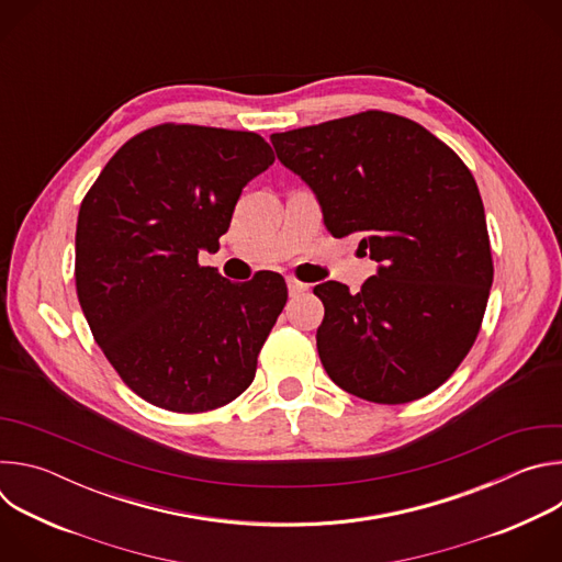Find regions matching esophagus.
<instances>
[{
  "label": "esophagus",
  "instance_id": "esophagus-1",
  "mask_svg": "<svg viewBox=\"0 0 562 562\" xmlns=\"http://www.w3.org/2000/svg\"><path fill=\"white\" fill-rule=\"evenodd\" d=\"M286 286H289V295H291V297H295V295L308 291V284H304V282L295 280V278H286Z\"/></svg>",
  "mask_w": 562,
  "mask_h": 562
}]
</instances>
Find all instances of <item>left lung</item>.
I'll return each instance as SVG.
<instances>
[{
    "instance_id": "left-lung-1",
    "label": "left lung",
    "mask_w": 562,
    "mask_h": 562,
    "mask_svg": "<svg viewBox=\"0 0 562 562\" xmlns=\"http://www.w3.org/2000/svg\"><path fill=\"white\" fill-rule=\"evenodd\" d=\"M271 144L327 231L360 235L378 262L358 293L334 280L313 289L325 371L369 403L431 393L469 353L494 280L473 176L427 128L382 111L273 133Z\"/></svg>"
}]
</instances>
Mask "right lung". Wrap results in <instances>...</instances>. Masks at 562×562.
Segmentation results:
<instances>
[{"instance_id": "1", "label": "right lung", "mask_w": 562, "mask_h": 562, "mask_svg": "<svg viewBox=\"0 0 562 562\" xmlns=\"http://www.w3.org/2000/svg\"><path fill=\"white\" fill-rule=\"evenodd\" d=\"M273 159L258 133L162 124L128 139L79 206V304L120 378L159 409L211 412L256 378L284 278L237 284L198 254L220 245L239 193Z\"/></svg>"}]
</instances>
